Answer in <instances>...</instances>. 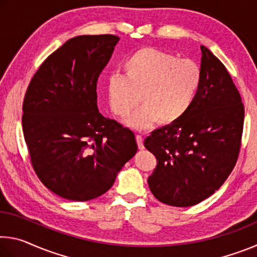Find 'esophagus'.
Returning <instances> with one entry per match:
<instances>
[{
    "label": "esophagus",
    "instance_id": "obj_1",
    "mask_svg": "<svg viewBox=\"0 0 257 257\" xmlns=\"http://www.w3.org/2000/svg\"><path fill=\"white\" fill-rule=\"evenodd\" d=\"M136 139H137V144H138L139 149H141V150L144 149V144H143V142H144V138H143L142 135H137Z\"/></svg>",
    "mask_w": 257,
    "mask_h": 257
}]
</instances>
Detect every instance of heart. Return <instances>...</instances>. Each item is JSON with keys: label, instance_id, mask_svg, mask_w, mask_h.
I'll list each match as a JSON object with an SVG mask.
<instances>
[{"label": "heart", "instance_id": "heart-1", "mask_svg": "<svg viewBox=\"0 0 257 257\" xmlns=\"http://www.w3.org/2000/svg\"><path fill=\"white\" fill-rule=\"evenodd\" d=\"M122 72L106 78L107 104L113 114L124 118L141 96L144 104L125 121L138 130L149 129L160 120L165 124L181 120L202 84V70L196 62L153 47H144L128 56Z\"/></svg>", "mask_w": 257, "mask_h": 257}]
</instances>
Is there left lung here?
<instances>
[{
  "instance_id": "obj_1",
  "label": "left lung",
  "mask_w": 257,
  "mask_h": 257,
  "mask_svg": "<svg viewBox=\"0 0 257 257\" xmlns=\"http://www.w3.org/2000/svg\"><path fill=\"white\" fill-rule=\"evenodd\" d=\"M202 84L190 110L154 130L144 145L158 160L147 179L160 202L187 207L222 186L237 162L245 110L222 62L201 46Z\"/></svg>"
}]
</instances>
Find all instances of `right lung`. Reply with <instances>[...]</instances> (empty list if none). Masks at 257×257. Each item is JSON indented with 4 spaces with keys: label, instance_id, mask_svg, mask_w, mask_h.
<instances>
[{
    "label": "right lung",
    "instance_id": "right-lung-1",
    "mask_svg": "<svg viewBox=\"0 0 257 257\" xmlns=\"http://www.w3.org/2000/svg\"><path fill=\"white\" fill-rule=\"evenodd\" d=\"M120 38L81 35L35 73L25 95L23 132L33 168L60 197L90 201L111 188L136 154L132 130L98 111L96 84Z\"/></svg>",
    "mask_w": 257,
    "mask_h": 257
}]
</instances>
